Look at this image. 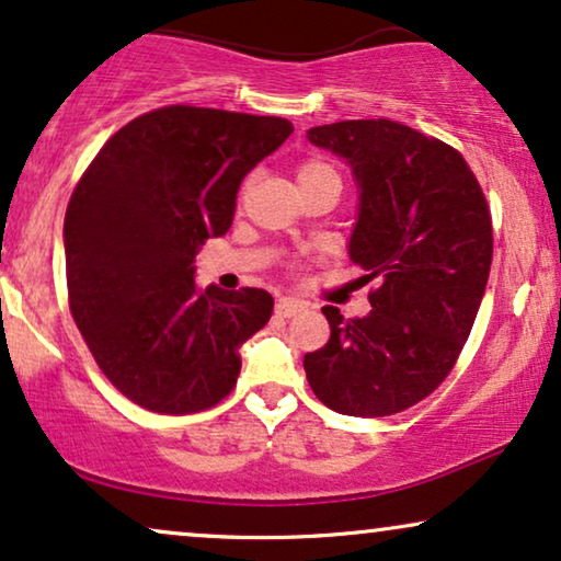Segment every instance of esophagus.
<instances>
[{"instance_id":"esophagus-1","label":"esophagus","mask_w":561,"mask_h":561,"mask_svg":"<svg viewBox=\"0 0 561 561\" xmlns=\"http://www.w3.org/2000/svg\"><path fill=\"white\" fill-rule=\"evenodd\" d=\"M304 309H307V301H301V298H294V296L278 298V304H275V314L278 317H296L298 311Z\"/></svg>"}]
</instances>
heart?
I'll list each match as a JSON object with an SVG mask.
<instances>
[{
  "label": "heart",
  "mask_w": 561,
  "mask_h": 561,
  "mask_svg": "<svg viewBox=\"0 0 561 561\" xmlns=\"http://www.w3.org/2000/svg\"><path fill=\"white\" fill-rule=\"evenodd\" d=\"M319 172H334L332 167H327L324 162H307L298 167V180L301 178H311V174H319Z\"/></svg>",
  "instance_id": "1"
}]
</instances>
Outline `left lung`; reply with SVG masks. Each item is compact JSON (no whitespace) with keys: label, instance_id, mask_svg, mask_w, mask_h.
<instances>
[{"label":"left lung","instance_id":"obj_1","mask_svg":"<svg viewBox=\"0 0 561 561\" xmlns=\"http://www.w3.org/2000/svg\"><path fill=\"white\" fill-rule=\"evenodd\" d=\"M307 138L351 167L347 257L381 286L366 317L322 309L330 343L304 355V370L330 410L387 417L438 389L467 343L490 278V208L456 149L402 123L340 121Z\"/></svg>","mask_w":561,"mask_h":561}]
</instances>
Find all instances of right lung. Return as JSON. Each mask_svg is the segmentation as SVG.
<instances>
[{
  "mask_svg": "<svg viewBox=\"0 0 561 561\" xmlns=\"http://www.w3.org/2000/svg\"><path fill=\"white\" fill-rule=\"evenodd\" d=\"M294 126L273 115L170 105L100 149L64 218L69 307L103 374L162 414L234 389L239 347L273 314L263 288L195 286V254L234 221L237 191Z\"/></svg>",
  "mask_w": 561,
  "mask_h": 561,
  "instance_id": "add662e5",
  "label": "right lung"
}]
</instances>
